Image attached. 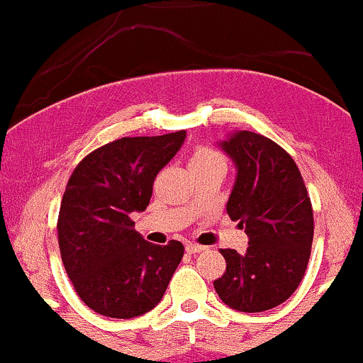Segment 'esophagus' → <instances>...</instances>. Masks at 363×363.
Returning <instances> with one entry per match:
<instances>
[{
    "instance_id": "34e87169",
    "label": "esophagus",
    "mask_w": 363,
    "mask_h": 363,
    "mask_svg": "<svg viewBox=\"0 0 363 363\" xmlns=\"http://www.w3.org/2000/svg\"><path fill=\"white\" fill-rule=\"evenodd\" d=\"M205 251H206L205 245H198L193 242L186 244V252H189V254H198V252H205Z\"/></svg>"
}]
</instances>
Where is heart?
<instances>
[{
  "label": "heart",
  "instance_id": "b5f03b06",
  "mask_svg": "<svg viewBox=\"0 0 363 363\" xmlns=\"http://www.w3.org/2000/svg\"><path fill=\"white\" fill-rule=\"evenodd\" d=\"M210 162H223V157L216 153L215 150L199 148L196 150L194 155L191 157V165L193 164H210Z\"/></svg>",
  "mask_w": 363,
  "mask_h": 363
}]
</instances>
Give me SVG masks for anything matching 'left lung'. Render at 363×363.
<instances>
[{"label":"left lung","mask_w":363,"mask_h":363,"mask_svg":"<svg viewBox=\"0 0 363 363\" xmlns=\"http://www.w3.org/2000/svg\"><path fill=\"white\" fill-rule=\"evenodd\" d=\"M218 147L237 170L227 213L245 228L249 247L245 254L222 249L227 269L215 290L235 311H269L306 273L314 237L311 198L294 158L266 136L235 131Z\"/></svg>","instance_id":"obj_1"}]
</instances>
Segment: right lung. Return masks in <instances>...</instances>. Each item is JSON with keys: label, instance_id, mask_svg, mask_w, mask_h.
<instances>
[{"label": "right lung", "instance_id": "add662e5", "mask_svg": "<svg viewBox=\"0 0 363 363\" xmlns=\"http://www.w3.org/2000/svg\"><path fill=\"white\" fill-rule=\"evenodd\" d=\"M186 131L121 138L94 150L73 170L57 218L61 259L91 311L133 319L152 311L184 256V245H157L133 228L147 210L157 174L176 157Z\"/></svg>", "mask_w": 363, "mask_h": 363}]
</instances>
